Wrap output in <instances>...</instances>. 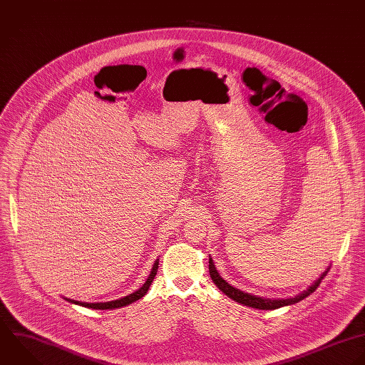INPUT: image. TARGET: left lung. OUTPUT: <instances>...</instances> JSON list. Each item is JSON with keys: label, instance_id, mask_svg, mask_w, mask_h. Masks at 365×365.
Listing matches in <instances>:
<instances>
[{"label": "left lung", "instance_id": "1", "mask_svg": "<svg viewBox=\"0 0 365 365\" xmlns=\"http://www.w3.org/2000/svg\"><path fill=\"white\" fill-rule=\"evenodd\" d=\"M330 267L329 266L324 273H322V276L313 282L306 290H303L302 293H299L297 296H293V297H287V299H266V297H259V296H253L250 293H245L236 287H233L232 284H229L220 274L219 272L216 270L215 267V263H213V259L209 256V273H210V277L213 280V283L217 286V289L225 293L227 297H230L232 300L243 304V306H247V307H252V309H259V310H276V309H280V307H286V306H293L302 300H304L306 297H309L312 293L316 292V289L320 286L322 280L327 276V273L330 272Z\"/></svg>", "mask_w": 365, "mask_h": 365}]
</instances>
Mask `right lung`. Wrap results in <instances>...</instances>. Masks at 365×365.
<instances>
[{"instance_id":"obj_1","label":"right lung","mask_w":365,"mask_h":365,"mask_svg":"<svg viewBox=\"0 0 365 365\" xmlns=\"http://www.w3.org/2000/svg\"><path fill=\"white\" fill-rule=\"evenodd\" d=\"M158 267H159V259L155 260V263L152 266V270H150V274L146 279V282L142 284V287L138 289L136 292H133L132 294H128V296L120 297L118 300H112V302H106V303H83V302H76V300H71V299H65V300L72 303V304H78V306L93 309V310H113V309L129 306V304L140 300L148 293V290H149V287H150V284H152V282H153V279L158 273Z\"/></svg>"}]
</instances>
